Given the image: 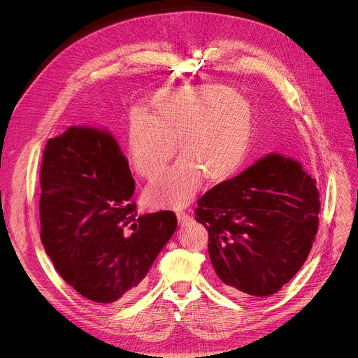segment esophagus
Wrapping results in <instances>:
<instances>
[{
    "label": "esophagus",
    "instance_id": "1",
    "mask_svg": "<svg viewBox=\"0 0 358 358\" xmlns=\"http://www.w3.org/2000/svg\"><path fill=\"white\" fill-rule=\"evenodd\" d=\"M178 221H179L180 225H185V224H187L189 221H191V217H189L185 213H178Z\"/></svg>",
    "mask_w": 358,
    "mask_h": 358
}]
</instances>
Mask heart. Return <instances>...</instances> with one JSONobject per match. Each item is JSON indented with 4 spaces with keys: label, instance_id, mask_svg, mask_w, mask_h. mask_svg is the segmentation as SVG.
Here are the masks:
<instances>
[{
    "label": "heart",
    "instance_id": "heart-1",
    "mask_svg": "<svg viewBox=\"0 0 358 358\" xmlns=\"http://www.w3.org/2000/svg\"><path fill=\"white\" fill-rule=\"evenodd\" d=\"M253 131L250 102L233 90L203 85L163 91L152 101V114L133 111L129 149L134 169L155 179L173 157L180 162L145 192L155 208H182L199 191L202 178L218 183L241 164Z\"/></svg>",
    "mask_w": 358,
    "mask_h": 358
}]
</instances>
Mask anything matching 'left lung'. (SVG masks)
Returning a JSON list of instances; mask_svg holds the SVG:
<instances>
[{"label": "left lung", "mask_w": 358, "mask_h": 358, "mask_svg": "<svg viewBox=\"0 0 358 358\" xmlns=\"http://www.w3.org/2000/svg\"><path fill=\"white\" fill-rule=\"evenodd\" d=\"M320 194L301 163L268 155L201 196L195 220L234 296H270L296 275L318 233Z\"/></svg>", "instance_id": "1"}]
</instances>
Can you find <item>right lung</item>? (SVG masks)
<instances>
[{"instance_id":"obj_1","label":"right lung","mask_w":358,"mask_h":358,"mask_svg":"<svg viewBox=\"0 0 358 358\" xmlns=\"http://www.w3.org/2000/svg\"><path fill=\"white\" fill-rule=\"evenodd\" d=\"M40 187V237L63 280L101 305L137 293L178 220L172 211L137 215L136 183L115 138L91 127L50 138Z\"/></svg>"}]
</instances>
